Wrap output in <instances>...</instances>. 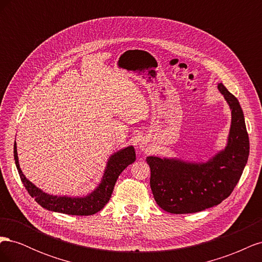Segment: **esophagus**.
Wrapping results in <instances>:
<instances>
[{"label":"esophagus","instance_id":"esophagus-1","mask_svg":"<svg viewBox=\"0 0 262 262\" xmlns=\"http://www.w3.org/2000/svg\"><path fill=\"white\" fill-rule=\"evenodd\" d=\"M140 148H141L142 150H146V149H147V148H146V145H145L144 143H141V144H140Z\"/></svg>","mask_w":262,"mask_h":262}]
</instances>
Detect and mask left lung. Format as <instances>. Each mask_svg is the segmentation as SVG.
Segmentation results:
<instances>
[{
	"label": "left lung",
	"instance_id": "8db88e82",
	"mask_svg": "<svg viewBox=\"0 0 262 262\" xmlns=\"http://www.w3.org/2000/svg\"><path fill=\"white\" fill-rule=\"evenodd\" d=\"M232 112L227 144L205 163L148 156L150 189L156 203L169 213H195L214 207L233 192L249 156V138L239 101L220 83Z\"/></svg>",
	"mask_w": 262,
	"mask_h": 262
}]
</instances>
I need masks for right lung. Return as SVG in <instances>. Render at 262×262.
Returning <instances> with one entry per match:
<instances>
[{"label":"right lung","mask_w":262,"mask_h":262,"mask_svg":"<svg viewBox=\"0 0 262 262\" xmlns=\"http://www.w3.org/2000/svg\"><path fill=\"white\" fill-rule=\"evenodd\" d=\"M14 160L24 186L28 193L35 198L36 202L42 208L53 212L70 214V215H93L108 203L119 175L136 161V150L131 145L121 148L110 156L100 184L93 192L85 196L53 195L46 193L41 189L36 187L25 177L19 167L16 142L14 144Z\"/></svg>","instance_id":"add662e5"}]
</instances>
